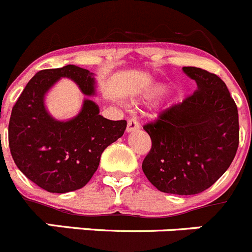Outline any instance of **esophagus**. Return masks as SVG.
Segmentation results:
<instances>
[{"mask_svg": "<svg viewBox=\"0 0 252 252\" xmlns=\"http://www.w3.org/2000/svg\"><path fill=\"white\" fill-rule=\"evenodd\" d=\"M139 128H140V124L138 123L137 119H134V118L129 119L128 126H126V131H128V133H131V131L138 130Z\"/></svg>", "mask_w": 252, "mask_h": 252, "instance_id": "obj_1", "label": "esophagus"}]
</instances>
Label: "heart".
<instances>
[{
    "label": "heart",
    "instance_id": "obj_1",
    "mask_svg": "<svg viewBox=\"0 0 252 252\" xmlns=\"http://www.w3.org/2000/svg\"><path fill=\"white\" fill-rule=\"evenodd\" d=\"M165 91H166V87H165V86H158V87H155V88L153 89V91L150 92L149 94H148V98L159 97V95H161V94H163Z\"/></svg>",
    "mask_w": 252,
    "mask_h": 252
}]
</instances>
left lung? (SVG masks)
Segmentation results:
<instances>
[{
	"mask_svg": "<svg viewBox=\"0 0 252 252\" xmlns=\"http://www.w3.org/2000/svg\"><path fill=\"white\" fill-rule=\"evenodd\" d=\"M183 70L197 89L145 124L152 149L142 168L160 191L194 195L210 188L234 160L239 113L221 78L201 68Z\"/></svg>",
	"mask_w": 252,
	"mask_h": 252,
	"instance_id": "left-lung-1",
	"label": "left lung"
}]
</instances>
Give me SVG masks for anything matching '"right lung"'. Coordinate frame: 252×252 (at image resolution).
Listing matches in <instances>:
<instances>
[{"label": "right lung", "mask_w": 252, "mask_h": 252, "mask_svg": "<svg viewBox=\"0 0 252 252\" xmlns=\"http://www.w3.org/2000/svg\"><path fill=\"white\" fill-rule=\"evenodd\" d=\"M61 78L72 79L86 95H95V79L88 69L68 64L36 73L13 105L8 143L17 168L49 192L83 188L98 169L105 148L118 140L126 121H109L93 100L68 121H57L44 105V95Z\"/></svg>", "instance_id": "add662e5"}]
</instances>
